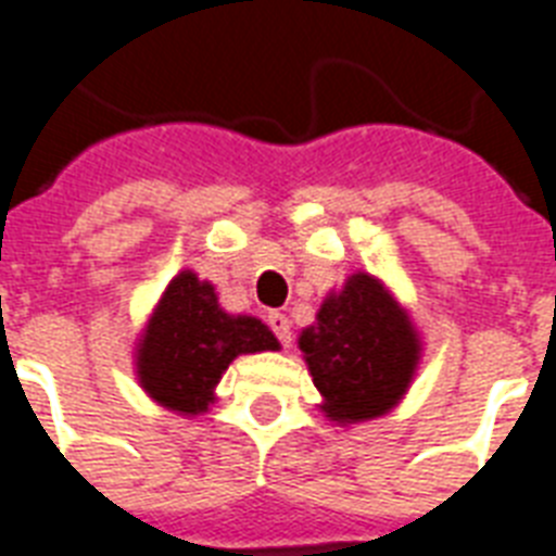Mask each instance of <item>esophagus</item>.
I'll return each mask as SVG.
<instances>
[{"label": "esophagus", "instance_id": "esophagus-1", "mask_svg": "<svg viewBox=\"0 0 556 556\" xmlns=\"http://www.w3.org/2000/svg\"><path fill=\"white\" fill-rule=\"evenodd\" d=\"M268 326L274 329V334H277L282 346H291V320H288L286 314L270 312L268 314Z\"/></svg>", "mask_w": 556, "mask_h": 556}]
</instances>
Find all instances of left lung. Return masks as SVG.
<instances>
[{"mask_svg":"<svg viewBox=\"0 0 556 556\" xmlns=\"http://www.w3.org/2000/svg\"><path fill=\"white\" fill-rule=\"evenodd\" d=\"M296 343L323 397V415L340 427L392 413L424 352L409 312L366 270L326 294L317 320L300 331Z\"/></svg>","mask_w":556,"mask_h":556,"instance_id":"8db88e82","label":"left lung"}]
</instances>
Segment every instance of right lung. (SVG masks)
<instances>
[{
    "label": "right lung",
    "instance_id": "add662e5",
    "mask_svg": "<svg viewBox=\"0 0 556 556\" xmlns=\"http://www.w3.org/2000/svg\"><path fill=\"white\" fill-rule=\"evenodd\" d=\"M279 352L274 331L251 314H227L216 288L192 270L169 279L135 343V375L169 413L201 415L239 355Z\"/></svg>",
    "mask_w": 556,
    "mask_h": 556
}]
</instances>
